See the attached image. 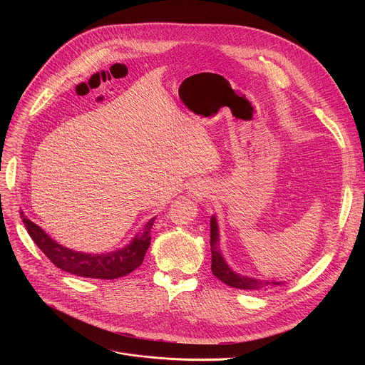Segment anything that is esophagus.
<instances>
[{
  "label": "esophagus",
  "instance_id": "1",
  "mask_svg": "<svg viewBox=\"0 0 365 365\" xmlns=\"http://www.w3.org/2000/svg\"><path fill=\"white\" fill-rule=\"evenodd\" d=\"M187 193L189 196L196 200V202H200V200H205V197L210 195V187H207V185L202 180H196L193 183H190V186L187 187Z\"/></svg>",
  "mask_w": 365,
  "mask_h": 365
}]
</instances>
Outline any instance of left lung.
Wrapping results in <instances>:
<instances>
[{
	"instance_id": "1",
	"label": "left lung",
	"mask_w": 365,
	"mask_h": 365,
	"mask_svg": "<svg viewBox=\"0 0 365 365\" xmlns=\"http://www.w3.org/2000/svg\"><path fill=\"white\" fill-rule=\"evenodd\" d=\"M211 251H212V273L217 279H220L227 286L242 289V290H262L270 284L279 286L282 282H267V280H259L254 277L240 276L237 274L224 259L221 250H220V231L217 218L211 217Z\"/></svg>"
}]
</instances>
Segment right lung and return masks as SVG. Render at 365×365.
Wrapping results in <instances>:
<instances>
[{
  "instance_id": "add662e5",
  "label": "right lung",
  "mask_w": 365,
  "mask_h": 365,
  "mask_svg": "<svg viewBox=\"0 0 365 365\" xmlns=\"http://www.w3.org/2000/svg\"><path fill=\"white\" fill-rule=\"evenodd\" d=\"M26 230L34 244L58 269L75 276L88 279L113 280L130 274L141 266L147 248L150 247V231L155 218H151L141 232L135 234L133 241L121 250L101 254H88L66 248L51 240L38 225L31 222L24 212L20 214Z\"/></svg>"
}]
</instances>
